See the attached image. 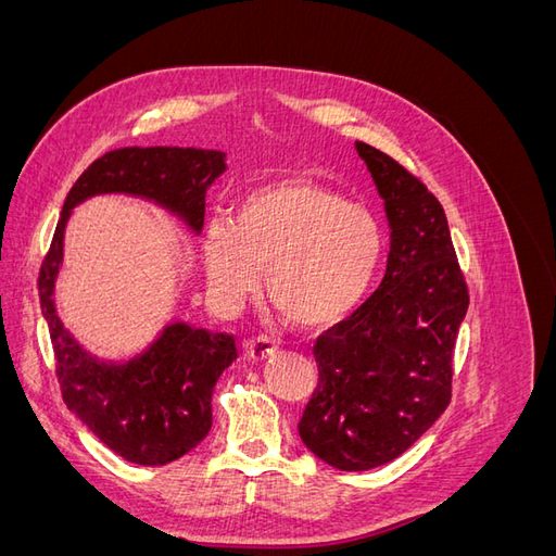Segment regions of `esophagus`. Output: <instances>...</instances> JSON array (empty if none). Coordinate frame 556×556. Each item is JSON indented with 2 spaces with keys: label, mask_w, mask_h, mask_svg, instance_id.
<instances>
[{
  "label": "esophagus",
  "mask_w": 556,
  "mask_h": 556,
  "mask_svg": "<svg viewBox=\"0 0 556 556\" xmlns=\"http://www.w3.org/2000/svg\"><path fill=\"white\" fill-rule=\"evenodd\" d=\"M278 345L271 339H264V336H257V339H250L245 343V359L252 364H262L266 359H271L276 355Z\"/></svg>",
  "instance_id": "esophagus-1"
}]
</instances>
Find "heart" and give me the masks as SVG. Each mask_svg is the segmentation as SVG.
I'll return each instance as SVG.
<instances>
[{
    "instance_id": "obj_1",
    "label": "heart",
    "mask_w": 556,
    "mask_h": 556,
    "mask_svg": "<svg viewBox=\"0 0 556 556\" xmlns=\"http://www.w3.org/2000/svg\"><path fill=\"white\" fill-rule=\"evenodd\" d=\"M376 217L327 185L285 178L250 190L233 220L211 217L201 260L213 294L227 308L266 294L299 329H329L357 308L378 271Z\"/></svg>"
}]
</instances>
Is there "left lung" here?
<instances>
[{
    "mask_svg": "<svg viewBox=\"0 0 556 556\" xmlns=\"http://www.w3.org/2000/svg\"><path fill=\"white\" fill-rule=\"evenodd\" d=\"M355 148L382 199L390 255L378 290L317 339L319 382L299 422L304 445L339 470L394 462L443 415L468 311L439 199L378 148Z\"/></svg>",
    "mask_w": 556,
    "mask_h": 556,
    "instance_id": "8db88e82",
    "label": "left lung"
}]
</instances>
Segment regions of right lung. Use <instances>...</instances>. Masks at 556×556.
Here are the masks:
<instances>
[{"label":"right lung","instance_id":"add662e5","mask_svg":"<svg viewBox=\"0 0 556 556\" xmlns=\"http://www.w3.org/2000/svg\"><path fill=\"white\" fill-rule=\"evenodd\" d=\"M227 172L220 150L153 146L121 148L92 162L66 194L50 252L39 274V301L53 341L58 380L70 408L117 457L166 466L206 439L217 378L237 362L233 336L166 323L137 355L102 359L78 343L55 306L64 233L74 208L92 197L125 194L174 215L192 237L204 227L206 192Z\"/></svg>","mask_w":556,"mask_h":556}]
</instances>
